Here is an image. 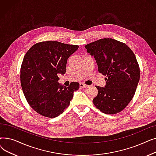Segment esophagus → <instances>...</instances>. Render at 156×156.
I'll use <instances>...</instances> for the list:
<instances>
[{"label":"esophagus","mask_w":156,"mask_h":156,"mask_svg":"<svg viewBox=\"0 0 156 156\" xmlns=\"http://www.w3.org/2000/svg\"><path fill=\"white\" fill-rule=\"evenodd\" d=\"M87 87H88V85H85V84H83V83H80V88H87Z\"/></svg>","instance_id":"1"}]
</instances>
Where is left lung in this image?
Here are the masks:
<instances>
[{"label":"left lung","instance_id":"left-lung-1","mask_svg":"<svg viewBox=\"0 0 156 156\" xmlns=\"http://www.w3.org/2000/svg\"><path fill=\"white\" fill-rule=\"evenodd\" d=\"M85 47L94 56L98 71L107 77L105 87L96 86L94 104L107 114L121 112L133 99L140 80L135 55L125 43L112 38L98 40Z\"/></svg>","mask_w":156,"mask_h":156}]
</instances>
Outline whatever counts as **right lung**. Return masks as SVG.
<instances>
[{
  "label": "right lung",
  "mask_w": 156,
  "mask_h": 156,
  "mask_svg": "<svg viewBox=\"0 0 156 156\" xmlns=\"http://www.w3.org/2000/svg\"><path fill=\"white\" fill-rule=\"evenodd\" d=\"M56 41H46L33 45L24 57L21 67V85L30 107L47 118L59 116L67 108L78 82L64 87L57 75L66 71L69 57L78 48Z\"/></svg>",
  "instance_id": "1"
}]
</instances>
